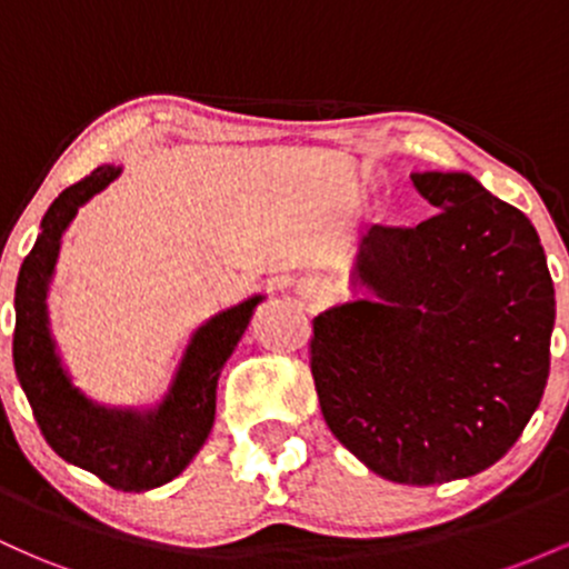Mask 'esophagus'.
Instances as JSON below:
<instances>
[{
    "label": "esophagus",
    "instance_id": "1",
    "mask_svg": "<svg viewBox=\"0 0 569 569\" xmlns=\"http://www.w3.org/2000/svg\"><path fill=\"white\" fill-rule=\"evenodd\" d=\"M297 293H299V297L318 302V299H323V286L316 283V280H305V283L297 286Z\"/></svg>",
    "mask_w": 569,
    "mask_h": 569
}]
</instances>
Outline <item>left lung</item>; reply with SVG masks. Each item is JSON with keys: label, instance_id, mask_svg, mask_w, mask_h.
I'll use <instances>...</instances> for the list:
<instances>
[{"label": "left lung", "instance_id": "obj_1", "mask_svg": "<svg viewBox=\"0 0 569 569\" xmlns=\"http://www.w3.org/2000/svg\"><path fill=\"white\" fill-rule=\"evenodd\" d=\"M436 208L371 227L352 302L312 321L326 426L369 471L443 485L495 466L540 407L557 318L530 219L466 171L411 173Z\"/></svg>", "mask_w": 569, "mask_h": 569}]
</instances>
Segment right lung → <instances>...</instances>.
Returning a JSON list of instances; mask_svg holds the SVG:
<instances>
[{
	"label": "right lung",
	"mask_w": 569,
	"mask_h": 569,
	"mask_svg": "<svg viewBox=\"0 0 569 569\" xmlns=\"http://www.w3.org/2000/svg\"><path fill=\"white\" fill-rule=\"evenodd\" d=\"M122 166H98L63 189L39 224L37 243L16 283L12 361L37 426L63 460L122 492H147L176 479L200 452L217 417V385L264 293H253L200 323L189 337L168 390L147 407H112L90 398L69 375L50 329L48 293L63 232L84 202L103 192Z\"/></svg>",
	"instance_id": "obj_1"
}]
</instances>
